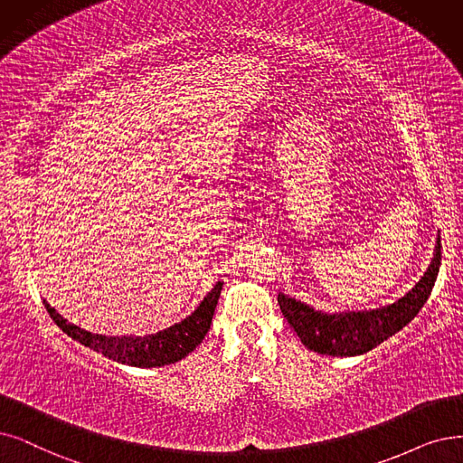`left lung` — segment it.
<instances>
[{"label":"left lung","instance_id":"obj_1","mask_svg":"<svg viewBox=\"0 0 463 463\" xmlns=\"http://www.w3.org/2000/svg\"><path fill=\"white\" fill-rule=\"evenodd\" d=\"M439 266L440 237H437L435 254L428 271L423 273L412 290L390 306L368 311L321 313L283 292L277 296V302H279L285 319L307 349L332 357L363 355L393 336L418 316L435 287Z\"/></svg>","mask_w":463,"mask_h":463}]
</instances>
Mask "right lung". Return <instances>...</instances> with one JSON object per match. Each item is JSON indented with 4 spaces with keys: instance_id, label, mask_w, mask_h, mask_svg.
I'll list each match as a JSON object with an SVG mask.
<instances>
[{
    "instance_id": "1",
    "label": "right lung",
    "mask_w": 463,
    "mask_h": 463,
    "mask_svg": "<svg viewBox=\"0 0 463 463\" xmlns=\"http://www.w3.org/2000/svg\"><path fill=\"white\" fill-rule=\"evenodd\" d=\"M224 283H216L214 288L203 298L197 309L184 321L165 328L157 335L147 336H104L92 335L76 325L68 323L57 309L51 307L47 300H43L51 319L57 323L62 332L76 342L95 349L108 359H114L121 364H131L140 368H152L171 364L186 357L188 354L203 342L213 323L214 307L220 298V290Z\"/></svg>"
}]
</instances>
